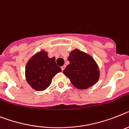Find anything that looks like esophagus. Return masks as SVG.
<instances>
[{
	"label": "esophagus",
	"instance_id": "esophagus-1",
	"mask_svg": "<svg viewBox=\"0 0 129 129\" xmlns=\"http://www.w3.org/2000/svg\"><path fill=\"white\" fill-rule=\"evenodd\" d=\"M61 70H62V71H63V70H64L65 68H66V66H61Z\"/></svg>",
	"mask_w": 129,
	"mask_h": 129
}]
</instances>
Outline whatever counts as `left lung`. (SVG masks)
<instances>
[{"label":"left lung","instance_id":"left-lung-1","mask_svg":"<svg viewBox=\"0 0 129 129\" xmlns=\"http://www.w3.org/2000/svg\"><path fill=\"white\" fill-rule=\"evenodd\" d=\"M68 65L63 73L70 79L75 87L86 89L94 85L100 77L98 64L89 54L75 49L70 53Z\"/></svg>","mask_w":129,"mask_h":129}]
</instances>
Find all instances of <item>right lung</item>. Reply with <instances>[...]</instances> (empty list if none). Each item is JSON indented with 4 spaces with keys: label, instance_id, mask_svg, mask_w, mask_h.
Instances as JSON below:
<instances>
[{
    "label": "right lung",
    "instance_id": "1",
    "mask_svg": "<svg viewBox=\"0 0 129 129\" xmlns=\"http://www.w3.org/2000/svg\"><path fill=\"white\" fill-rule=\"evenodd\" d=\"M61 71V68L56 64L55 57L50 58L48 52L41 50L29 59L25 74L31 88L37 91H43L50 85L52 78Z\"/></svg>",
    "mask_w": 129,
    "mask_h": 129
}]
</instances>
